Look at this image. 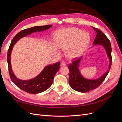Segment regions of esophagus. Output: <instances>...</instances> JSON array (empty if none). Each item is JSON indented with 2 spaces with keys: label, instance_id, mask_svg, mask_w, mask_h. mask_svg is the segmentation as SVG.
Wrapping results in <instances>:
<instances>
[{
  "label": "esophagus",
  "instance_id": "esophagus-1",
  "mask_svg": "<svg viewBox=\"0 0 122 122\" xmlns=\"http://www.w3.org/2000/svg\"><path fill=\"white\" fill-rule=\"evenodd\" d=\"M66 66V63L64 62H62L61 63V66Z\"/></svg>",
  "mask_w": 122,
  "mask_h": 122
}]
</instances>
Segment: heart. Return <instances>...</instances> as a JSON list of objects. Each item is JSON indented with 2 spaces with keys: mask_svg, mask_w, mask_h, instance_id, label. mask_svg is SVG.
I'll list each match as a JSON object with an SVG mask.
<instances>
[{
  "mask_svg": "<svg viewBox=\"0 0 122 122\" xmlns=\"http://www.w3.org/2000/svg\"><path fill=\"white\" fill-rule=\"evenodd\" d=\"M90 35L76 28H64L59 30L54 37L53 49L57 54L59 49L66 48L67 57L73 59L81 55L89 42Z\"/></svg>",
  "mask_w": 122,
  "mask_h": 122,
  "instance_id": "b5f03b06",
  "label": "heart"
}]
</instances>
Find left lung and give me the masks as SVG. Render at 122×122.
I'll return each instance as SVG.
<instances>
[{
    "instance_id": "obj_1",
    "label": "left lung",
    "mask_w": 122,
    "mask_h": 122,
    "mask_svg": "<svg viewBox=\"0 0 122 122\" xmlns=\"http://www.w3.org/2000/svg\"><path fill=\"white\" fill-rule=\"evenodd\" d=\"M93 29L97 32V36L93 44L94 45H100L104 46L110 60V64L107 72L100 78L95 80H88L82 76L78 69L79 64L82 57L73 60L72 63L70 64L68 66L70 71L69 82L72 89L80 92H89L99 86L107 77L112 65V48L110 41L102 31L96 28H93Z\"/></svg>"
}]
</instances>
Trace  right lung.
Here are the masks:
<instances>
[{"label": "right lung", "mask_w": 122, "mask_h": 122, "mask_svg": "<svg viewBox=\"0 0 122 122\" xmlns=\"http://www.w3.org/2000/svg\"><path fill=\"white\" fill-rule=\"evenodd\" d=\"M51 27L52 25H46L42 26H36L22 30L15 36L10 43L7 53V62L10 77L11 81L18 87L25 92L31 94H37L45 91L50 87L52 84L54 76L60 68V62H56L52 65H49L46 66L40 74L32 79L26 81L20 80L17 78L15 76L11 69L10 56L12 48L17 41L20 38L33 32L46 30Z\"/></svg>", "instance_id": "obj_1"}]
</instances>
